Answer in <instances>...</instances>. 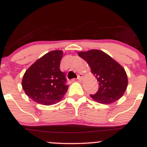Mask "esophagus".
Segmentation results:
<instances>
[{
  "instance_id": "obj_1",
  "label": "esophagus",
  "mask_w": 147,
  "mask_h": 147,
  "mask_svg": "<svg viewBox=\"0 0 147 147\" xmlns=\"http://www.w3.org/2000/svg\"><path fill=\"white\" fill-rule=\"evenodd\" d=\"M84 78V75H82V74H80V75H78V77H77V79H78L79 81H82V79Z\"/></svg>"
}]
</instances>
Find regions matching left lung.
<instances>
[{"label": "left lung", "instance_id": "1", "mask_svg": "<svg viewBox=\"0 0 147 147\" xmlns=\"http://www.w3.org/2000/svg\"><path fill=\"white\" fill-rule=\"evenodd\" d=\"M78 55L87 62L99 82L98 91L90 95L101 104H110L120 99L128 85L125 70L104 52L91 50L79 52Z\"/></svg>", "mask_w": 147, "mask_h": 147}]
</instances>
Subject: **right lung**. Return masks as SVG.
I'll return each instance as SVG.
<instances>
[{
	"label": "right lung",
	"instance_id": "obj_1",
	"mask_svg": "<svg viewBox=\"0 0 147 147\" xmlns=\"http://www.w3.org/2000/svg\"><path fill=\"white\" fill-rule=\"evenodd\" d=\"M63 52H49L38 59L25 72L22 87L25 94L40 104L49 106L57 104L66 93L65 73L60 70Z\"/></svg>",
	"mask_w": 147,
	"mask_h": 147
}]
</instances>
